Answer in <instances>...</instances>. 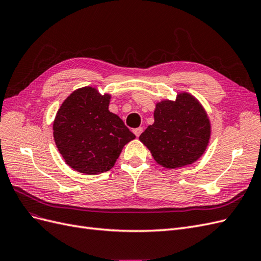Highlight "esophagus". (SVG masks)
Segmentation results:
<instances>
[{
  "mask_svg": "<svg viewBox=\"0 0 261 261\" xmlns=\"http://www.w3.org/2000/svg\"><path fill=\"white\" fill-rule=\"evenodd\" d=\"M133 132H134V134H135V135H136V137H139L140 134L143 133V127H137V128L134 129Z\"/></svg>",
  "mask_w": 261,
  "mask_h": 261,
  "instance_id": "34e87169",
  "label": "esophagus"
}]
</instances>
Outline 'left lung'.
Returning a JSON list of instances; mask_svg holds the SVG:
<instances>
[{"mask_svg":"<svg viewBox=\"0 0 261 261\" xmlns=\"http://www.w3.org/2000/svg\"><path fill=\"white\" fill-rule=\"evenodd\" d=\"M154 123L139 136L153 159L167 169L192 164L203 154L210 139V122L201 105L188 93L156 103Z\"/></svg>","mask_w":261,"mask_h":261,"instance_id":"1","label":"left lung"}]
</instances>
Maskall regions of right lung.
<instances>
[{
	"mask_svg": "<svg viewBox=\"0 0 261 261\" xmlns=\"http://www.w3.org/2000/svg\"><path fill=\"white\" fill-rule=\"evenodd\" d=\"M110 94L92 87L75 90L63 102L53 123V136L66 164L84 174L114 167L123 147L135 138L116 114L109 111Z\"/></svg>",
	"mask_w": 261,
	"mask_h": 261,
	"instance_id": "add662e5",
	"label": "right lung"
}]
</instances>
